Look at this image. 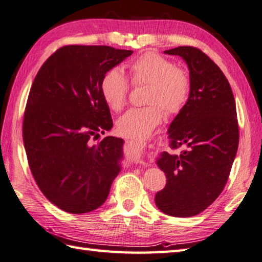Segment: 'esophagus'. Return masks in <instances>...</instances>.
<instances>
[{"mask_svg":"<svg viewBox=\"0 0 262 262\" xmlns=\"http://www.w3.org/2000/svg\"><path fill=\"white\" fill-rule=\"evenodd\" d=\"M130 156L136 160H140L143 155V145L140 143H130L129 145Z\"/></svg>","mask_w":262,"mask_h":262,"instance_id":"1","label":"esophagus"}]
</instances>
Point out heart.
<instances>
[{
	"mask_svg": "<svg viewBox=\"0 0 262 262\" xmlns=\"http://www.w3.org/2000/svg\"><path fill=\"white\" fill-rule=\"evenodd\" d=\"M132 83L147 84L144 107H133L118 119L117 130L128 139H146L163 120V108L169 113L180 112L188 103L191 82L184 70L157 52L146 51L129 65ZM129 93V82L120 70L115 68L103 75L101 94L113 111L121 110Z\"/></svg>",
	"mask_w": 262,
	"mask_h": 262,
	"instance_id": "obj_1",
	"label": "heart"
}]
</instances>
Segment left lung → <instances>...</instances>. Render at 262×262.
<instances>
[{
  "label": "left lung",
  "instance_id": "8db88e82",
  "mask_svg": "<svg viewBox=\"0 0 262 262\" xmlns=\"http://www.w3.org/2000/svg\"><path fill=\"white\" fill-rule=\"evenodd\" d=\"M164 52L187 63L191 92L168 128L170 147L184 150L157 159L167 183L155 202L167 215L189 217L206 210L229 178L239 141L236 104L226 75L202 50L184 46Z\"/></svg>",
  "mask_w": 262,
  "mask_h": 262
}]
</instances>
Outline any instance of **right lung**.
<instances>
[{
	"instance_id": "right-lung-1",
	"label": "right lung",
	"mask_w": 262,
	"mask_h": 262,
	"mask_svg": "<svg viewBox=\"0 0 262 262\" xmlns=\"http://www.w3.org/2000/svg\"><path fill=\"white\" fill-rule=\"evenodd\" d=\"M133 54L107 46H65L37 72L23 122L25 151L37 187L60 210L82 214L106 201L121 170L123 140L101 94L103 75Z\"/></svg>"
}]
</instances>
